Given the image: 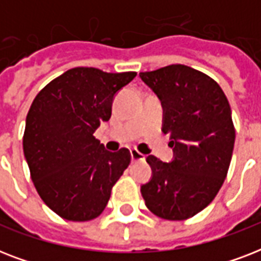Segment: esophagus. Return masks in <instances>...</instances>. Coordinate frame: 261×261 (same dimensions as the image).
<instances>
[{
    "label": "esophagus",
    "mask_w": 261,
    "mask_h": 261,
    "mask_svg": "<svg viewBox=\"0 0 261 261\" xmlns=\"http://www.w3.org/2000/svg\"><path fill=\"white\" fill-rule=\"evenodd\" d=\"M130 153H131V160H133V161H143V160H145V155H143L142 153H139L137 149H131Z\"/></svg>",
    "instance_id": "esophagus-1"
}]
</instances>
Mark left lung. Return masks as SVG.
I'll return each mask as SVG.
<instances>
[{
	"mask_svg": "<svg viewBox=\"0 0 261 261\" xmlns=\"http://www.w3.org/2000/svg\"><path fill=\"white\" fill-rule=\"evenodd\" d=\"M139 77L161 101L163 133L173 147L169 163L147 155L151 177L141 194L160 218H191L213 202L226 178L236 138L230 106L214 80L186 65Z\"/></svg>",
	"mask_w": 261,
	"mask_h": 261,
	"instance_id": "1",
	"label": "left lung"
}]
</instances>
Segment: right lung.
<instances>
[{
	"label": "right lung",
	"mask_w": 261,
	"mask_h": 261,
	"mask_svg": "<svg viewBox=\"0 0 261 261\" xmlns=\"http://www.w3.org/2000/svg\"><path fill=\"white\" fill-rule=\"evenodd\" d=\"M135 75L74 67L35 97L22 149L35 188L59 217L74 222L98 217L128 167V149L106 150L93 134L100 123L110 120L115 94Z\"/></svg>",
	"instance_id": "1"
}]
</instances>
